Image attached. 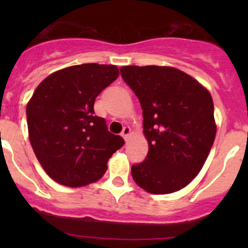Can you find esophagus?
<instances>
[{
	"label": "esophagus",
	"instance_id": "34e87169",
	"mask_svg": "<svg viewBox=\"0 0 248 248\" xmlns=\"http://www.w3.org/2000/svg\"><path fill=\"white\" fill-rule=\"evenodd\" d=\"M121 136L124 140L128 139L129 136H131V128H129V127H124V128L122 129V132H121Z\"/></svg>",
	"mask_w": 248,
	"mask_h": 248
}]
</instances>
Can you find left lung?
Returning a JSON list of instances; mask_svg holds the SVG:
<instances>
[{"label":"left lung","instance_id":"obj_1","mask_svg":"<svg viewBox=\"0 0 248 248\" xmlns=\"http://www.w3.org/2000/svg\"><path fill=\"white\" fill-rule=\"evenodd\" d=\"M121 77L138 97L149 152L132 166V177L152 194L186 187L210 154L216 124L210 92L172 67L126 66Z\"/></svg>","mask_w":248,"mask_h":248}]
</instances>
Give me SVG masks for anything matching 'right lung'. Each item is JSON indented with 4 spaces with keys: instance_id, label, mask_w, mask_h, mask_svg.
I'll use <instances>...</instances> for the list:
<instances>
[{
    "instance_id": "1",
    "label": "right lung",
    "mask_w": 248,
    "mask_h": 248,
    "mask_svg": "<svg viewBox=\"0 0 248 248\" xmlns=\"http://www.w3.org/2000/svg\"><path fill=\"white\" fill-rule=\"evenodd\" d=\"M117 77L112 64L67 67L46 77L27 103L32 149L59 184L81 187L99 180L111 155L124 144L93 110L97 96Z\"/></svg>"
}]
</instances>
